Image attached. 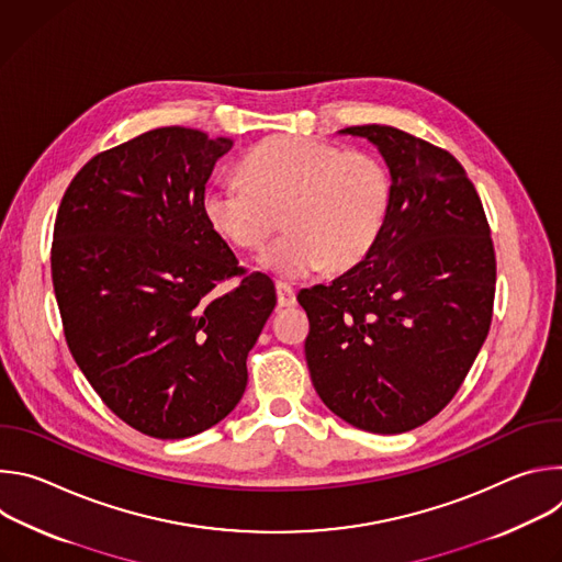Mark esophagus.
<instances>
[{
    "label": "esophagus",
    "instance_id": "34e87169",
    "mask_svg": "<svg viewBox=\"0 0 562 562\" xmlns=\"http://www.w3.org/2000/svg\"><path fill=\"white\" fill-rule=\"evenodd\" d=\"M276 293H278V304L280 306H293L295 304V289L291 284L278 282L276 284Z\"/></svg>",
    "mask_w": 562,
    "mask_h": 562
}]
</instances>
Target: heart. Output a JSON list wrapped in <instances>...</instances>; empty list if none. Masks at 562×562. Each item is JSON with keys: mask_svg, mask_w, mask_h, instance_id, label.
I'll list each match as a JSON object with an SVG mask.
<instances>
[{"mask_svg": "<svg viewBox=\"0 0 562 562\" xmlns=\"http://www.w3.org/2000/svg\"><path fill=\"white\" fill-rule=\"evenodd\" d=\"M246 178L206 187L202 211L209 226L237 249L267 245L280 222L284 235L260 265L300 280L317 269L349 271L375 247L391 206V178L371 153L338 144L273 135L239 162Z\"/></svg>", "mask_w": 562, "mask_h": 562, "instance_id": "1", "label": "heart"}]
</instances>
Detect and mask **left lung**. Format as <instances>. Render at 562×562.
<instances>
[{"label":"left lung","instance_id":"8db88e82","mask_svg":"<svg viewBox=\"0 0 562 562\" xmlns=\"http://www.w3.org/2000/svg\"><path fill=\"white\" fill-rule=\"evenodd\" d=\"M371 139L391 173V206L373 251L329 286L297 293L323 403L371 434L412 431L464 382L494 315L496 254L480 195L458 159L384 124Z\"/></svg>","mask_w":562,"mask_h":562}]
</instances>
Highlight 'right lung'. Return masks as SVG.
<instances>
[{"label": "right lung", "mask_w": 562, "mask_h": 562, "mask_svg": "<svg viewBox=\"0 0 562 562\" xmlns=\"http://www.w3.org/2000/svg\"><path fill=\"white\" fill-rule=\"evenodd\" d=\"M231 146L184 126L146 131L91 157L57 209L50 273L66 345L102 403L150 438L202 434L235 409L278 302L202 211Z\"/></svg>", "instance_id": "add662e5"}]
</instances>
